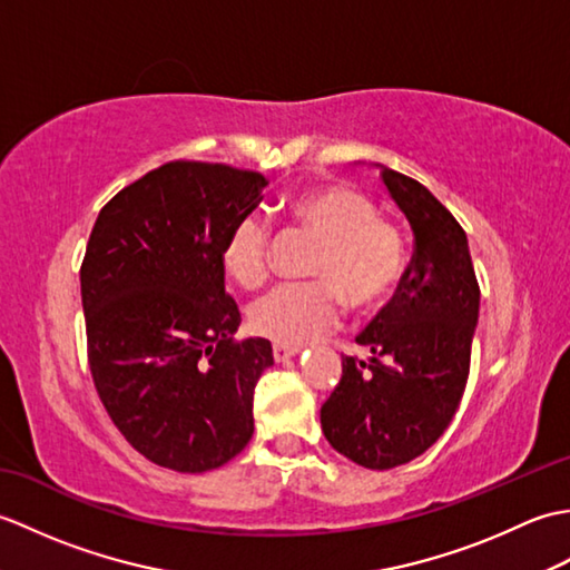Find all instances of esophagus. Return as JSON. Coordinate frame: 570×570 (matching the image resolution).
Wrapping results in <instances>:
<instances>
[{
    "label": "esophagus",
    "instance_id": "obj_1",
    "mask_svg": "<svg viewBox=\"0 0 570 570\" xmlns=\"http://www.w3.org/2000/svg\"><path fill=\"white\" fill-rule=\"evenodd\" d=\"M272 350H274V360L276 362H284V360L296 357L301 353L298 345H284V343H274Z\"/></svg>",
    "mask_w": 570,
    "mask_h": 570
}]
</instances>
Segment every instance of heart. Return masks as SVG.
<instances>
[{"label": "heart", "mask_w": 570, "mask_h": 570, "mask_svg": "<svg viewBox=\"0 0 570 570\" xmlns=\"http://www.w3.org/2000/svg\"><path fill=\"white\" fill-rule=\"evenodd\" d=\"M286 213L321 242L308 266L316 282L278 286L254 301V331L284 345H306L337 328L343 301L355 313H370L399 292L409 269L406 239L394 223L377 217L374 203L360 190L341 184L308 188L286 203ZM223 264L242 286L266 282L269 229L257 215L239 217L229 229Z\"/></svg>", "instance_id": "obj_1"}]
</instances>
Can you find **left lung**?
<instances>
[{"instance_id": "obj_1", "label": "left lung", "mask_w": 570, "mask_h": 570, "mask_svg": "<svg viewBox=\"0 0 570 570\" xmlns=\"http://www.w3.org/2000/svg\"><path fill=\"white\" fill-rule=\"evenodd\" d=\"M414 233L399 292L355 341L372 357H343V377L321 406L337 453L370 470L419 458L441 439L463 399L480 311L465 229L429 188L380 171Z\"/></svg>"}]
</instances>
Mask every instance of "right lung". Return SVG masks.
I'll use <instances>...</instances> for the list:
<instances>
[{
    "instance_id": "right-lung-1",
    "label": "right lung",
    "mask_w": 570,
    "mask_h": 570,
    "mask_svg": "<svg viewBox=\"0 0 570 570\" xmlns=\"http://www.w3.org/2000/svg\"><path fill=\"white\" fill-rule=\"evenodd\" d=\"M266 178L168 161L100 210L80 266L95 390L127 443L176 472L225 465L254 433V386L274 365L264 337L235 341L225 237Z\"/></svg>"
}]
</instances>
